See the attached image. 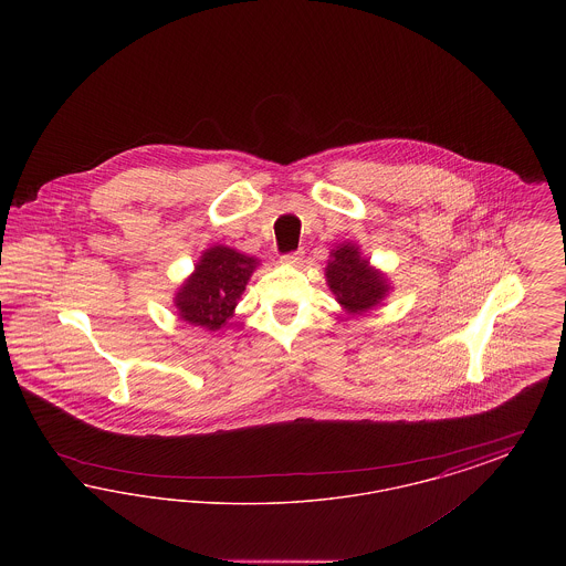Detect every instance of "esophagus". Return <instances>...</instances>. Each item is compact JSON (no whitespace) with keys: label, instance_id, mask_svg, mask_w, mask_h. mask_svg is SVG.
<instances>
[{"label":"esophagus","instance_id":"34e87169","mask_svg":"<svg viewBox=\"0 0 566 566\" xmlns=\"http://www.w3.org/2000/svg\"><path fill=\"white\" fill-rule=\"evenodd\" d=\"M280 261H282L284 265H289V268H298V265L303 263V250H296V252H291V254H284Z\"/></svg>","mask_w":566,"mask_h":566}]
</instances>
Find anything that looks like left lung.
Segmentation results:
<instances>
[{"mask_svg": "<svg viewBox=\"0 0 566 566\" xmlns=\"http://www.w3.org/2000/svg\"><path fill=\"white\" fill-rule=\"evenodd\" d=\"M324 275L337 303L348 314H365L390 293L386 275L371 268L354 243H339L335 250H331Z\"/></svg>", "mask_w": 566, "mask_h": 566, "instance_id": "left-lung-1", "label": "left lung"}]
</instances>
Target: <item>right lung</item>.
I'll return each mask as SVG.
<instances>
[{"label": "right lung", "mask_w": 566, "mask_h": 566, "mask_svg": "<svg viewBox=\"0 0 566 566\" xmlns=\"http://www.w3.org/2000/svg\"><path fill=\"white\" fill-rule=\"evenodd\" d=\"M256 268L259 259L229 245L208 248L174 296L180 321L208 331L224 326Z\"/></svg>", "instance_id": "1"}]
</instances>
